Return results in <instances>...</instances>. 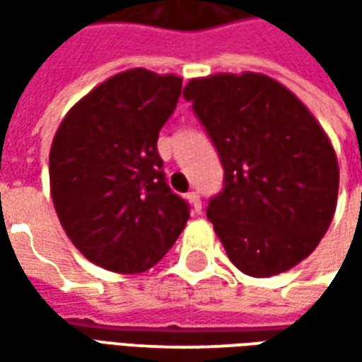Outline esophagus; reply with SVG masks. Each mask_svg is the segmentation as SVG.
<instances>
[{"mask_svg": "<svg viewBox=\"0 0 362 362\" xmlns=\"http://www.w3.org/2000/svg\"><path fill=\"white\" fill-rule=\"evenodd\" d=\"M186 197H188L189 205H192V211L196 213V215H199V213H202V199H199V196H197L196 192H189Z\"/></svg>", "mask_w": 362, "mask_h": 362, "instance_id": "obj_1", "label": "esophagus"}]
</instances>
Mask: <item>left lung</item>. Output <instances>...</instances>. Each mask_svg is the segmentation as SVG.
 Returning <instances> with one entry per match:
<instances>
[{"label":"left lung","instance_id":"8db88e82","mask_svg":"<svg viewBox=\"0 0 362 362\" xmlns=\"http://www.w3.org/2000/svg\"><path fill=\"white\" fill-rule=\"evenodd\" d=\"M225 170L207 219L228 259L272 277L308 258L334 219L339 166L308 108L262 74H219L184 89Z\"/></svg>","mask_w":362,"mask_h":362}]
</instances>
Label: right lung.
<instances>
[{
  "label": "right lung",
  "mask_w": 362,
  "mask_h": 362,
  "mask_svg": "<svg viewBox=\"0 0 362 362\" xmlns=\"http://www.w3.org/2000/svg\"><path fill=\"white\" fill-rule=\"evenodd\" d=\"M182 79L127 69L83 96L50 149V188L59 223L96 266L141 273L163 259L189 219L166 184L157 151Z\"/></svg>",
  "instance_id": "1"
}]
</instances>
